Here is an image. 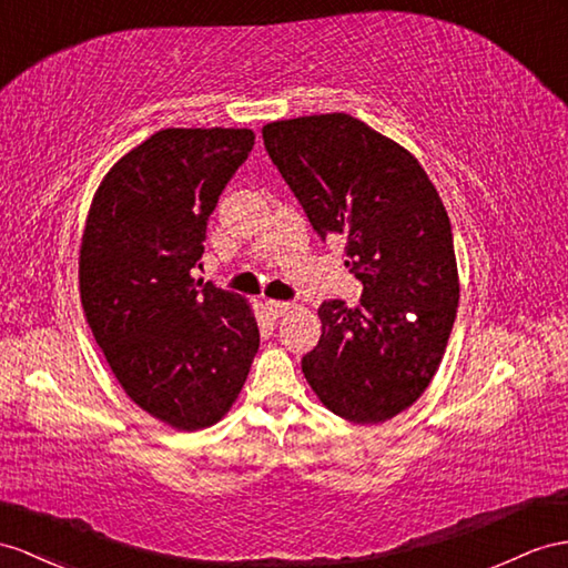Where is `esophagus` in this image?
I'll use <instances>...</instances> for the list:
<instances>
[{
    "label": "esophagus",
    "mask_w": 568,
    "mask_h": 568,
    "mask_svg": "<svg viewBox=\"0 0 568 568\" xmlns=\"http://www.w3.org/2000/svg\"><path fill=\"white\" fill-rule=\"evenodd\" d=\"M264 310L273 316V318H278V316H283L287 310H290V302H281V300H266L264 302Z\"/></svg>",
    "instance_id": "obj_1"
}]
</instances>
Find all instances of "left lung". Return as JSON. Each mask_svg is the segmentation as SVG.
<instances>
[{"instance_id": "1", "label": "left lung", "mask_w": 568, "mask_h": 568, "mask_svg": "<svg viewBox=\"0 0 568 568\" xmlns=\"http://www.w3.org/2000/svg\"><path fill=\"white\" fill-rule=\"evenodd\" d=\"M264 145L316 235L345 244L355 307L326 300L302 372L331 413L386 423L425 394L458 310L454 232L417 160L343 112L271 122Z\"/></svg>"}]
</instances>
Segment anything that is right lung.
<instances>
[{"instance_id":"right-lung-1","label":"right lung","mask_w":568,"mask_h":568,"mask_svg":"<svg viewBox=\"0 0 568 568\" xmlns=\"http://www.w3.org/2000/svg\"><path fill=\"white\" fill-rule=\"evenodd\" d=\"M252 149V129L155 132L105 174L85 221L79 283L95 343L126 396L174 429L217 423L258 351L250 304L192 278Z\"/></svg>"}]
</instances>
